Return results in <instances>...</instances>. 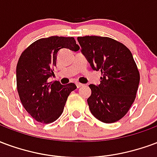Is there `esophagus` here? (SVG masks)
Returning a JSON list of instances; mask_svg holds the SVG:
<instances>
[{
    "label": "esophagus",
    "instance_id": "1",
    "mask_svg": "<svg viewBox=\"0 0 157 157\" xmlns=\"http://www.w3.org/2000/svg\"><path fill=\"white\" fill-rule=\"evenodd\" d=\"M83 85V84H82V83H76V86H77V88H80V87H82Z\"/></svg>",
    "mask_w": 157,
    "mask_h": 157
}]
</instances>
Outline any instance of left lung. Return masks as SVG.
<instances>
[{"label":"left lung","mask_w":157,"mask_h":157,"mask_svg":"<svg viewBox=\"0 0 157 157\" xmlns=\"http://www.w3.org/2000/svg\"><path fill=\"white\" fill-rule=\"evenodd\" d=\"M78 42L91 68L102 73L99 85H90V112L104 123L120 121L135 101L139 86L132 53L124 44L105 36H78Z\"/></svg>","instance_id":"left-lung-1"}]
</instances>
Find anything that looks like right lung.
Returning a JSON list of instances; mask_svg holds the SVG:
<instances>
[{
	"label": "right lung",
	"instance_id": "right-lung-1",
	"mask_svg": "<svg viewBox=\"0 0 157 157\" xmlns=\"http://www.w3.org/2000/svg\"><path fill=\"white\" fill-rule=\"evenodd\" d=\"M63 48L77 52L74 37L41 38L24 51L17 65V86L21 102L31 116L41 123H52L63 111L69 94L77 89L74 83L63 85L48 79L53 75L58 52Z\"/></svg>",
	"mask_w": 157,
	"mask_h": 157
}]
</instances>
